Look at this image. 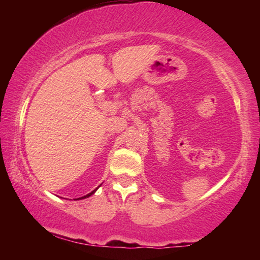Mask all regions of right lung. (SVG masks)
I'll list each match as a JSON object with an SVG mask.
<instances>
[{"mask_svg":"<svg viewBox=\"0 0 260 260\" xmlns=\"http://www.w3.org/2000/svg\"><path fill=\"white\" fill-rule=\"evenodd\" d=\"M96 190H98V188H96V189H94V190L93 191H91V192H89V193H87V195L86 196H82V197H80V199H77V200H82V199H87V197H89V196H91V195H93V193L96 191Z\"/></svg>","mask_w":260,"mask_h":260,"instance_id":"add662e5","label":"right lung"}]
</instances>
